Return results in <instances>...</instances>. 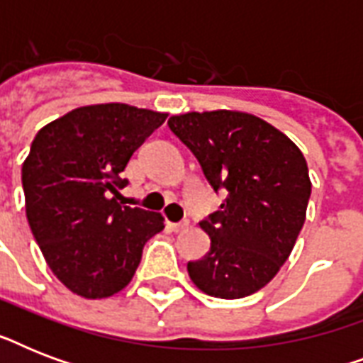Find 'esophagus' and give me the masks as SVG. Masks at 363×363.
<instances>
[{
    "label": "esophagus",
    "mask_w": 363,
    "mask_h": 363,
    "mask_svg": "<svg viewBox=\"0 0 363 363\" xmlns=\"http://www.w3.org/2000/svg\"><path fill=\"white\" fill-rule=\"evenodd\" d=\"M167 226L173 230V232H184L188 228V220H181V222H167Z\"/></svg>",
    "instance_id": "34e87169"
}]
</instances>
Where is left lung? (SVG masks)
Masks as SVG:
<instances>
[{
	"instance_id": "obj_1",
	"label": "left lung",
	"mask_w": 363,
	"mask_h": 363,
	"mask_svg": "<svg viewBox=\"0 0 363 363\" xmlns=\"http://www.w3.org/2000/svg\"><path fill=\"white\" fill-rule=\"evenodd\" d=\"M169 130L201 165L220 209L199 222L209 252L188 262L194 284L209 296L258 292L292 252L305 222L311 181L303 154L258 116L211 111L171 116Z\"/></svg>"
}]
</instances>
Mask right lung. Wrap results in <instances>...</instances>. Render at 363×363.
I'll return each mask as SVG.
<instances>
[{"instance_id": "1", "label": "right lung", "mask_w": 363, "mask_h": 363, "mask_svg": "<svg viewBox=\"0 0 363 363\" xmlns=\"http://www.w3.org/2000/svg\"><path fill=\"white\" fill-rule=\"evenodd\" d=\"M167 115L124 104L88 105L35 135L22 165L26 216L52 273L77 296L128 286L143 247L164 230L158 213L124 207L122 171Z\"/></svg>"}]
</instances>
